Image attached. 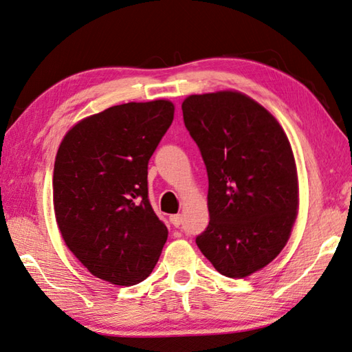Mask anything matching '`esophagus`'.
I'll return each mask as SVG.
<instances>
[{
  "instance_id": "34e87169",
  "label": "esophagus",
  "mask_w": 352,
  "mask_h": 352,
  "mask_svg": "<svg viewBox=\"0 0 352 352\" xmlns=\"http://www.w3.org/2000/svg\"><path fill=\"white\" fill-rule=\"evenodd\" d=\"M170 221L175 228H179L182 225V216H181V214H175V216L170 217Z\"/></svg>"
}]
</instances>
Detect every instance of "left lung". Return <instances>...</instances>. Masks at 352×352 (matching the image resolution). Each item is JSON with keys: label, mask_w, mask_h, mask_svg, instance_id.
<instances>
[{"label": "left lung", "mask_w": 352, "mask_h": 352, "mask_svg": "<svg viewBox=\"0 0 352 352\" xmlns=\"http://www.w3.org/2000/svg\"><path fill=\"white\" fill-rule=\"evenodd\" d=\"M182 112L208 173L210 223L197 246L221 275H252L281 252L296 220L290 142L269 111L236 91L190 96Z\"/></svg>", "instance_id": "1"}]
</instances>
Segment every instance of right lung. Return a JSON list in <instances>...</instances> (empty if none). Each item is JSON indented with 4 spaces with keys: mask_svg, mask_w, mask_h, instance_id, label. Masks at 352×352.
<instances>
[{
    "mask_svg": "<svg viewBox=\"0 0 352 352\" xmlns=\"http://www.w3.org/2000/svg\"><path fill=\"white\" fill-rule=\"evenodd\" d=\"M173 116L168 100L112 106L78 121L57 150V226L77 260L107 283H141L167 241L148 200L147 166Z\"/></svg>",
    "mask_w": 352,
    "mask_h": 352,
    "instance_id": "obj_1",
    "label": "right lung"
}]
</instances>
